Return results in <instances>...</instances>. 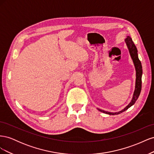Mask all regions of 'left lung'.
Here are the masks:
<instances>
[{
    "label": "left lung",
    "instance_id": "left-lung-1",
    "mask_svg": "<svg viewBox=\"0 0 154 154\" xmlns=\"http://www.w3.org/2000/svg\"><path fill=\"white\" fill-rule=\"evenodd\" d=\"M125 42L126 43V45L127 46V48L128 49L130 57H131V58L133 61L135 69H136V85H135V90L133 94V96L132 100L130 101V103H128V105L126 106L122 110L118 111V112H110L108 111H105L103 110H101L100 109H97L99 111L101 112L109 114V115H117L119 114L122 113L123 112L127 110L128 109H129L130 106H132L137 100L138 99V97L139 96V94H140V92L141 91V84H142V81H141V78H142V74H143V69H142V66H141V61L139 60L138 58V53H137V49L136 46L135 45L134 43L133 42L132 39L131 38V37L127 36V38L125 39Z\"/></svg>",
    "mask_w": 154,
    "mask_h": 154
}]
</instances>
